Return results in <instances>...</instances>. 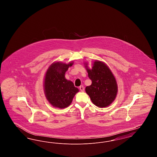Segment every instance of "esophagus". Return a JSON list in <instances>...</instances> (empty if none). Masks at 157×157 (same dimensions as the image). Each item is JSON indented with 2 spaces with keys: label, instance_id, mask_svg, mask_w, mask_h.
Returning <instances> with one entry per match:
<instances>
[{
  "label": "esophagus",
  "instance_id": "1",
  "mask_svg": "<svg viewBox=\"0 0 157 157\" xmlns=\"http://www.w3.org/2000/svg\"><path fill=\"white\" fill-rule=\"evenodd\" d=\"M79 89L81 90V91H83L84 90V88H83V86H79Z\"/></svg>",
  "mask_w": 157,
  "mask_h": 157
}]
</instances>
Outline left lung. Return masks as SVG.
<instances>
[{
  "instance_id": "1",
  "label": "left lung",
  "mask_w": 157,
  "mask_h": 157,
  "mask_svg": "<svg viewBox=\"0 0 157 157\" xmlns=\"http://www.w3.org/2000/svg\"><path fill=\"white\" fill-rule=\"evenodd\" d=\"M85 67L92 84L85 88L86 94L93 102L99 108H105L115 100L118 86L116 79L108 67L102 62L95 60L92 69L87 64Z\"/></svg>"
}]
</instances>
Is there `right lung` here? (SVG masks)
<instances>
[{"label": "right lung", "mask_w": 157, "mask_h": 157, "mask_svg": "<svg viewBox=\"0 0 157 157\" xmlns=\"http://www.w3.org/2000/svg\"><path fill=\"white\" fill-rule=\"evenodd\" d=\"M73 62L68 64L60 62L53 63L45 74L44 91L49 102L55 108H67L71 104L79 90L74 83L65 78V72Z\"/></svg>", "instance_id": "right-lung-1"}]
</instances>
